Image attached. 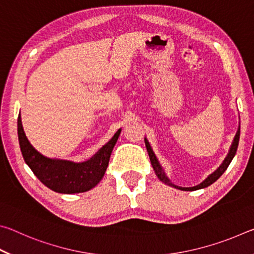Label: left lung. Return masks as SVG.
Instances as JSON below:
<instances>
[{
	"label": "left lung",
	"instance_id": "left-lung-1",
	"mask_svg": "<svg viewBox=\"0 0 254 254\" xmlns=\"http://www.w3.org/2000/svg\"><path fill=\"white\" fill-rule=\"evenodd\" d=\"M239 140H240V127H239L238 132H236V134H235V137H234V140H233V143H232V145H231L230 152H229V154H227V157L225 158V160L223 161V163L220 166V168H218L216 171H214V173L210 175V176H208V177L206 178L201 184L197 185V186H195V187H189V188L176 186V185H173V184L170 183V180L167 178V176L162 171L161 166L159 165L157 158H156V156H154L152 149H151V147H150V144L148 142V140L144 139V142H145V147H147V150H148L150 161H151V165H152L153 169H154V173H156V175L158 176V178L160 179L162 183H165L167 185H170V186H174L175 188L180 189V190H187L188 191V190H197V189H201V188L208 187L209 185H212L213 183L216 182V180L220 178L223 174H224V171L227 169V167H229V165L231 163L232 159H233L234 156H235L236 150H238V145H239Z\"/></svg>",
	"mask_w": 254,
	"mask_h": 254
}]
</instances>
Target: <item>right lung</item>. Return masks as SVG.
I'll list each match as a JSON object with an SVG mask.
<instances>
[{"mask_svg":"<svg viewBox=\"0 0 254 254\" xmlns=\"http://www.w3.org/2000/svg\"><path fill=\"white\" fill-rule=\"evenodd\" d=\"M120 133L121 130L115 133L109 142L89 160L74 163L46 158L38 152L25 136L20 115L18 118L19 143L24 161L42 184L60 194L87 191L101 182L109 166L112 150L117 143Z\"/></svg>","mask_w":254,"mask_h":254,"instance_id":"add662e5","label":"right lung"}]
</instances>
